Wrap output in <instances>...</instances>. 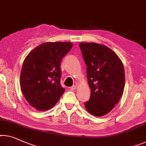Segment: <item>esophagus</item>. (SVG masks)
Masks as SVG:
<instances>
[{
  "label": "esophagus",
  "instance_id": "esophagus-1",
  "mask_svg": "<svg viewBox=\"0 0 146 146\" xmlns=\"http://www.w3.org/2000/svg\"><path fill=\"white\" fill-rule=\"evenodd\" d=\"M70 88L71 89V90H75V89L77 88V86H76V85H73V86H71Z\"/></svg>",
  "mask_w": 146,
  "mask_h": 146
}]
</instances>
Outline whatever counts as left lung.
<instances>
[{"instance_id": "left-lung-1", "label": "left lung", "mask_w": 146, "mask_h": 146, "mask_svg": "<svg viewBox=\"0 0 146 146\" xmlns=\"http://www.w3.org/2000/svg\"><path fill=\"white\" fill-rule=\"evenodd\" d=\"M86 66L91 94L84 103L86 110L101 117L111 111L123 95L125 69L118 56L106 46L94 42L79 44Z\"/></svg>"}]
</instances>
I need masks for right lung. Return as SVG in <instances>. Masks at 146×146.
Instances as JSON below:
<instances>
[{
  "label": "right lung",
  "mask_w": 146,
  "mask_h": 146,
  "mask_svg": "<svg viewBox=\"0 0 146 146\" xmlns=\"http://www.w3.org/2000/svg\"><path fill=\"white\" fill-rule=\"evenodd\" d=\"M73 47L71 42H46L28 54L20 76L21 91L32 107L49 110L65 92L61 86V62Z\"/></svg>",
  "instance_id": "1"
}]
</instances>
